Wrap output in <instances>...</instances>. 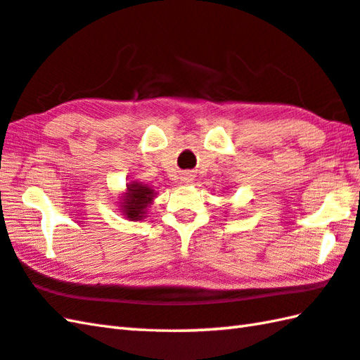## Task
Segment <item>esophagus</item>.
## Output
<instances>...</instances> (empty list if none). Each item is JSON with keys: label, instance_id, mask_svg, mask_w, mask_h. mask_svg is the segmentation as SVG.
Masks as SVG:
<instances>
[{"label": "esophagus", "instance_id": "obj_1", "mask_svg": "<svg viewBox=\"0 0 360 360\" xmlns=\"http://www.w3.org/2000/svg\"><path fill=\"white\" fill-rule=\"evenodd\" d=\"M194 172H191V171H186V172H183L181 174V177H180V180L183 181V183H186V185H189V183H193L194 181Z\"/></svg>", "mask_w": 360, "mask_h": 360}]
</instances>
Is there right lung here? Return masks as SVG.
I'll use <instances>...</instances> for the list:
<instances>
[{"instance_id":"obj_1","label":"right lung","mask_w":360,"mask_h":360,"mask_svg":"<svg viewBox=\"0 0 360 360\" xmlns=\"http://www.w3.org/2000/svg\"><path fill=\"white\" fill-rule=\"evenodd\" d=\"M155 198H157V191L153 186H148L138 180H131L127 183L125 191L119 195V213L124 214V218L128 221L146 219L147 208L152 205Z\"/></svg>"}]
</instances>
